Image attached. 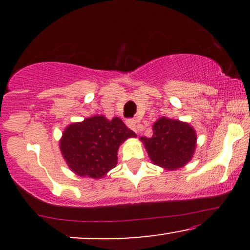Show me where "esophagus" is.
Segmentation results:
<instances>
[{"mask_svg":"<svg viewBox=\"0 0 250 250\" xmlns=\"http://www.w3.org/2000/svg\"><path fill=\"white\" fill-rule=\"evenodd\" d=\"M127 125L130 129H133L135 133H139V128H140V125L137 123V121H135V120H129L127 122Z\"/></svg>","mask_w":250,"mask_h":250,"instance_id":"34e87169","label":"esophagus"}]
</instances>
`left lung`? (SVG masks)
<instances>
[{"mask_svg":"<svg viewBox=\"0 0 250 250\" xmlns=\"http://www.w3.org/2000/svg\"><path fill=\"white\" fill-rule=\"evenodd\" d=\"M140 140L155 166L176 170L193 159L197 135L187 122L160 117L153 125V136H142Z\"/></svg>","mask_w":250,"mask_h":250,"instance_id":"obj_1","label":"left lung"}]
</instances>
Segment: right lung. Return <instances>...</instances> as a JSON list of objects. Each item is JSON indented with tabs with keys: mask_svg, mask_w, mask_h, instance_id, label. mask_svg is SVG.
<instances>
[{
	"mask_svg": "<svg viewBox=\"0 0 250 250\" xmlns=\"http://www.w3.org/2000/svg\"><path fill=\"white\" fill-rule=\"evenodd\" d=\"M129 137L136 134L120 117L95 115L68 125L60 139V150L77 176L101 179L116 167L120 146Z\"/></svg>",
	"mask_w": 250,
	"mask_h": 250,
	"instance_id": "add662e5",
	"label": "right lung"
}]
</instances>
